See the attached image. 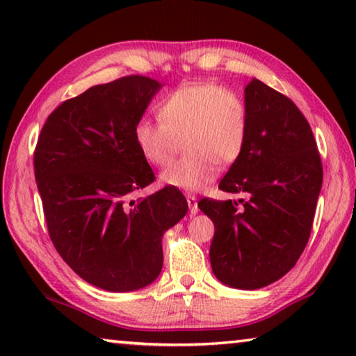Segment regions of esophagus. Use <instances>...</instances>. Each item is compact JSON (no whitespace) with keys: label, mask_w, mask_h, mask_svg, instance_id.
Listing matches in <instances>:
<instances>
[{"label":"esophagus","mask_w":356,"mask_h":356,"mask_svg":"<svg viewBox=\"0 0 356 356\" xmlns=\"http://www.w3.org/2000/svg\"><path fill=\"white\" fill-rule=\"evenodd\" d=\"M186 202H188V207H190V213L191 215H196L197 213V200L195 195H186Z\"/></svg>","instance_id":"esophagus-1"}]
</instances>
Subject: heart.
<instances>
[{"label": "heart", "mask_w": 356, "mask_h": 356, "mask_svg": "<svg viewBox=\"0 0 356 356\" xmlns=\"http://www.w3.org/2000/svg\"><path fill=\"white\" fill-rule=\"evenodd\" d=\"M160 120L141 119L135 143L150 165H171L185 144L186 154L161 172L165 186L200 191L213 182L218 163L242 155L250 135V111L238 94L215 83H190L159 104Z\"/></svg>", "instance_id": "obj_1"}]
</instances>
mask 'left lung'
<instances>
[{
  "instance_id": "left-lung-1",
  "label": "left lung",
  "mask_w": 356,
  "mask_h": 356,
  "mask_svg": "<svg viewBox=\"0 0 356 356\" xmlns=\"http://www.w3.org/2000/svg\"><path fill=\"white\" fill-rule=\"evenodd\" d=\"M250 135L218 188L248 200L200 207L215 225L210 264L222 284L254 291L282 278L311 236L323 170L308 120L284 94L252 80L245 88Z\"/></svg>"
}]
</instances>
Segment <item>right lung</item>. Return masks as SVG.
<instances>
[{
    "label": "right lung",
    "instance_id": "obj_1",
    "mask_svg": "<svg viewBox=\"0 0 356 356\" xmlns=\"http://www.w3.org/2000/svg\"><path fill=\"white\" fill-rule=\"evenodd\" d=\"M160 88L143 75L89 88L47 118L34 150L53 245L80 278L110 292L156 280L163 234L188 212L172 186L131 200L155 180L135 143V125Z\"/></svg>",
    "mask_w": 356,
    "mask_h": 356
}]
</instances>
